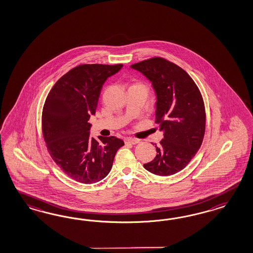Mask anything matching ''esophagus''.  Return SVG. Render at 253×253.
Instances as JSON below:
<instances>
[{
	"mask_svg": "<svg viewBox=\"0 0 253 253\" xmlns=\"http://www.w3.org/2000/svg\"><path fill=\"white\" fill-rule=\"evenodd\" d=\"M125 144H130V145H136L140 141L138 139H134V138H125L124 139Z\"/></svg>",
	"mask_w": 253,
	"mask_h": 253,
	"instance_id": "esophagus-1",
	"label": "esophagus"
}]
</instances>
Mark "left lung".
<instances>
[{
  "mask_svg": "<svg viewBox=\"0 0 253 253\" xmlns=\"http://www.w3.org/2000/svg\"><path fill=\"white\" fill-rule=\"evenodd\" d=\"M152 83L157 95L156 123L163 139L153 161L144 164L148 171L169 176L185 168L202 144L206 128L205 106L199 87L184 69L162 57L135 63Z\"/></svg>",
  "mask_w": 253,
  "mask_h": 253,
  "instance_id": "1",
  "label": "left lung"
}]
</instances>
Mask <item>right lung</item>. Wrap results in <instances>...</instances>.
Returning <instances> with one entry per match:
<instances>
[{"label": "right lung", "mask_w": 253, "mask_h": 253, "mask_svg": "<svg viewBox=\"0 0 253 253\" xmlns=\"http://www.w3.org/2000/svg\"><path fill=\"white\" fill-rule=\"evenodd\" d=\"M123 66H77L55 83L46 97L42 128L47 150L68 176L82 184L107 176L118 149L124 146L115 136L91 137L88 123L95 114L102 86Z\"/></svg>", "instance_id": "1"}]
</instances>
